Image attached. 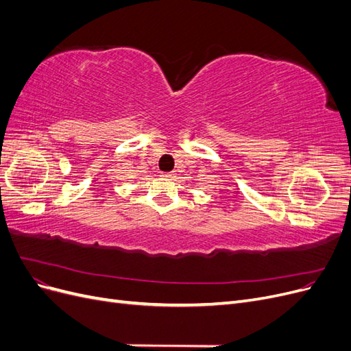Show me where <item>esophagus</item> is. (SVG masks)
<instances>
[{
	"instance_id": "1",
	"label": "esophagus",
	"mask_w": 351,
	"mask_h": 351,
	"mask_svg": "<svg viewBox=\"0 0 351 351\" xmlns=\"http://www.w3.org/2000/svg\"><path fill=\"white\" fill-rule=\"evenodd\" d=\"M162 177H165V178H173L174 174H173V173H162Z\"/></svg>"
}]
</instances>
